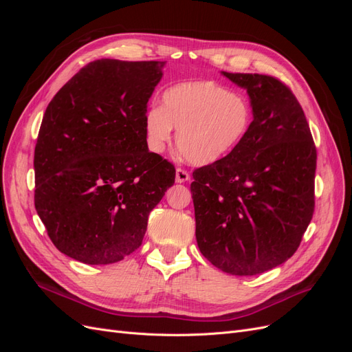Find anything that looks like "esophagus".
I'll list each match as a JSON object with an SVG mask.
<instances>
[{
  "label": "esophagus",
  "instance_id": "obj_1",
  "mask_svg": "<svg viewBox=\"0 0 352 352\" xmlns=\"http://www.w3.org/2000/svg\"><path fill=\"white\" fill-rule=\"evenodd\" d=\"M189 179H190V175H189V172H186L185 168H182V167L176 168V182L177 184H185Z\"/></svg>",
  "mask_w": 352,
  "mask_h": 352
}]
</instances>
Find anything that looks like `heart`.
<instances>
[{"label":"heart","mask_w":352,"mask_h":352,"mask_svg":"<svg viewBox=\"0 0 352 352\" xmlns=\"http://www.w3.org/2000/svg\"><path fill=\"white\" fill-rule=\"evenodd\" d=\"M254 119L250 100L214 80L182 82L163 94V107L145 114V140L163 153L177 131L176 145L189 163L214 164L247 138Z\"/></svg>","instance_id":"1"}]
</instances>
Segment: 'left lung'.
Here are the masks:
<instances>
[{
  "label": "left lung",
  "mask_w": 352,
  "mask_h": 352,
  "mask_svg": "<svg viewBox=\"0 0 352 352\" xmlns=\"http://www.w3.org/2000/svg\"><path fill=\"white\" fill-rule=\"evenodd\" d=\"M223 74L248 91L254 120L236 150L194 170L195 236L217 269L254 276L300 247L314 214L317 151L301 104L282 80Z\"/></svg>",
  "instance_id": "left-lung-1"
}]
</instances>
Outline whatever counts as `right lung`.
Masks as SVG:
<instances>
[{
	"instance_id": "obj_1",
	"label": "right lung",
	"mask_w": 352,
	"mask_h": 352,
	"mask_svg": "<svg viewBox=\"0 0 352 352\" xmlns=\"http://www.w3.org/2000/svg\"><path fill=\"white\" fill-rule=\"evenodd\" d=\"M164 61L95 60L51 100L35 145V208L51 242L85 264L141 247L175 166L148 151L146 102Z\"/></svg>"
}]
</instances>
